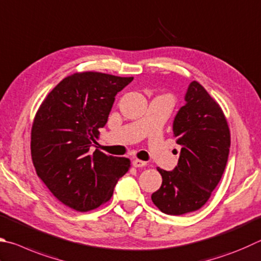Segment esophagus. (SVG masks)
Segmentation results:
<instances>
[{
    "label": "esophagus",
    "mask_w": 261,
    "mask_h": 261,
    "mask_svg": "<svg viewBox=\"0 0 261 261\" xmlns=\"http://www.w3.org/2000/svg\"><path fill=\"white\" fill-rule=\"evenodd\" d=\"M147 163L145 162V161H141V160H138V159H135L132 160V165H134L135 168H141V167H145Z\"/></svg>",
    "instance_id": "1"
}]
</instances>
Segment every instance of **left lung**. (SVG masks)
Returning <instances> with one entry per match:
<instances>
[{
	"mask_svg": "<svg viewBox=\"0 0 261 261\" xmlns=\"http://www.w3.org/2000/svg\"><path fill=\"white\" fill-rule=\"evenodd\" d=\"M185 101L173 121V135L181 146L178 164L172 171L158 168L162 185L151 194L154 204L172 216L205 204L225 171L230 147L224 112L200 83L189 84Z\"/></svg>",
	"mask_w": 261,
	"mask_h": 261,
	"instance_id": "left-lung-1",
	"label": "left lung"
}]
</instances>
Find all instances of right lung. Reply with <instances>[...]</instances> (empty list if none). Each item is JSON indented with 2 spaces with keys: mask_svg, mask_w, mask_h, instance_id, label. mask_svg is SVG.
Wrapping results in <instances>:
<instances>
[{
  "mask_svg": "<svg viewBox=\"0 0 261 261\" xmlns=\"http://www.w3.org/2000/svg\"><path fill=\"white\" fill-rule=\"evenodd\" d=\"M134 77L98 72L65 77L41 103L31 135L33 164L57 200L87 212L111 200L130 160L90 147L105 126L115 96Z\"/></svg>",
  "mask_w": 261,
  "mask_h": 261,
  "instance_id": "right-lung-1",
  "label": "right lung"
}]
</instances>
